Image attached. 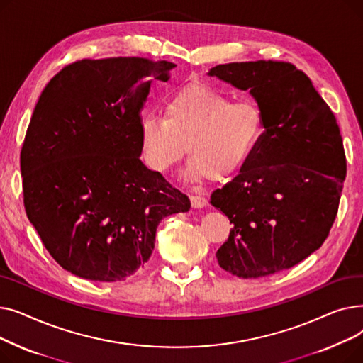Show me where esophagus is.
I'll list each match as a JSON object with an SVG mask.
<instances>
[{
    "mask_svg": "<svg viewBox=\"0 0 363 363\" xmlns=\"http://www.w3.org/2000/svg\"><path fill=\"white\" fill-rule=\"evenodd\" d=\"M189 199H191V204H193V207H196V208H201V207H204L206 203H207L206 197L201 196V194H191V196H189Z\"/></svg>",
    "mask_w": 363,
    "mask_h": 363,
    "instance_id": "esophagus-1",
    "label": "esophagus"
}]
</instances>
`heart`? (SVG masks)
Segmentation results:
<instances>
[{"mask_svg":"<svg viewBox=\"0 0 363 363\" xmlns=\"http://www.w3.org/2000/svg\"><path fill=\"white\" fill-rule=\"evenodd\" d=\"M264 135V114L252 100L234 101L211 85L196 84L166 101L163 116L148 114L140 123L147 164L166 174L185 155L188 182L223 181L252 159Z\"/></svg>","mask_w":363,"mask_h":363,"instance_id":"obj_1","label":"heart"}]
</instances>
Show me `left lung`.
I'll return each instance as SVG.
<instances>
[{
  "label": "left lung",
  "instance_id": "8db88e82",
  "mask_svg": "<svg viewBox=\"0 0 363 363\" xmlns=\"http://www.w3.org/2000/svg\"><path fill=\"white\" fill-rule=\"evenodd\" d=\"M208 74L249 89L264 114L255 155L211 197L234 225L218 262L240 278L289 269L319 249L338 212L346 155L337 119L291 63H226Z\"/></svg>",
  "mask_w": 363,
  "mask_h": 363
}]
</instances>
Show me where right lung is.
<instances>
[{
    "label": "right lung",
    "mask_w": 363,
    "mask_h": 363,
    "mask_svg": "<svg viewBox=\"0 0 363 363\" xmlns=\"http://www.w3.org/2000/svg\"><path fill=\"white\" fill-rule=\"evenodd\" d=\"M177 65L144 57L65 66L38 100L21 152L25 211L52 259L91 281H123L188 196L141 156V108Z\"/></svg>",
    "instance_id": "right-lung-1"
}]
</instances>
